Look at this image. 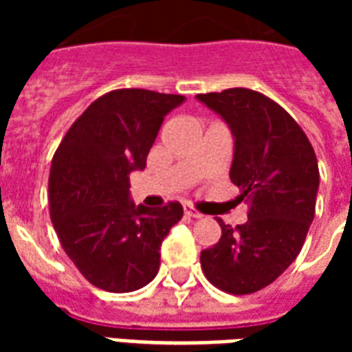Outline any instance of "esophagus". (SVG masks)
<instances>
[{"label": "esophagus", "instance_id": "34e87169", "mask_svg": "<svg viewBox=\"0 0 352 352\" xmlns=\"http://www.w3.org/2000/svg\"><path fill=\"white\" fill-rule=\"evenodd\" d=\"M184 215H186V217H192V219H199L203 214H201L199 210L193 208V206H190V204H184Z\"/></svg>", "mask_w": 352, "mask_h": 352}]
</instances>
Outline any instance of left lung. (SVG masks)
Instances as JSON below:
<instances>
[{
	"label": "left lung",
	"instance_id": "obj_1",
	"mask_svg": "<svg viewBox=\"0 0 352 352\" xmlns=\"http://www.w3.org/2000/svg\"><path fill=\"white\" fill-rule=\"evenodd\" d=\"M235 137L230 179L248 203V221L221 225V239L201 252L210 283L245 296L265 289L300 254L314 219L320 186L316 153L298 122L263 93L232 87L197 95Z\"/></svg>",
	"mask_w": 352,
	"mask_h": 352
}]
</instances>
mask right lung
<instances>
[{
	"label": "right lung",
	"instance_id": "add662e5",
	"mask_svg": "<svg viewBox=\"0 0 352 352\" xmlns=\"http://www.w3.org/2000/svg\"><path fill=\"white\" fill-rule=\"evenodd\" d=\"M182 95L115 89L69 127L52 157L49 212L60 245L91 285L133 292L157 276L160 245L182 217L129 201V173L144 170L160 124Z\"/></svg>",
	"mask_w": 352,
	"mask_h": 352
}]
</instances>
